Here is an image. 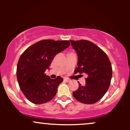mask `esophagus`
Returning <instances> with one entry per match:
<instances>
[{"instance_id": "obj_1", "label": "esophagus", "mask_w": 130, "mask_h": 130, "mask_svg": "<svg viewBox=\"0 0 130 130\" xmlns=\"http://www.w3.org/2000/svg\"><path fill=\"white\" fill-rule=\"evenodd\" d=\"M64 80H65V82H67V83H69V82H70V79H68V78H67V77H65V78H64Z\"/></svg>"}]
</instances>
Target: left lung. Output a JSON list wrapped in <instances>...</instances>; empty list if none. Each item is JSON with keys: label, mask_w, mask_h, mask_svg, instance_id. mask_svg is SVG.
<instances>
[{"label": "left lung", "mask_w": 130, "mask_h": 130, "mask_svg": "<svg viewBox=\"0 0 130 130\" xmlns=\"http://www.w3.org/2000/svg\"><path fill=\"white\" fill-rule=\"evenodd\" d=\"M78 57L76 72L86 73L85 86L73 93L74 98L84 104H93L102 98L109 87L112 75L108 56L101 49L88 40H70Z\"/></svg>", "instance_id": "8db88e82"}]
</instances>
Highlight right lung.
<instances>
[{
  "instance_id": "1",
  "label": "right lung",
  "mask_w": 130,
  "mask_h": 130,
  "mask_svg": "<svg viewBox=\"0 0 130 130\" xmlns=\"http://www.w3.org/2000/svg\"><path fill=\"white\" fill-rule=\"evenodd\" d=\"M68 40H43L29 46L22 54L17 65L16 75L22 93L34 104L51 100L63 79L60 76L51 79L44 72L49 69L57 54L70 46Z\"/></svg>"
}]
</instances>
